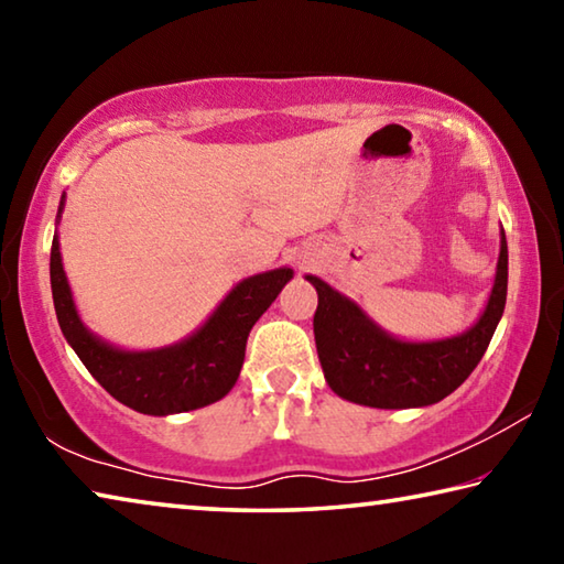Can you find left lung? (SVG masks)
<instances>
[{
    "mask_svg": "<svg viewBox=\"0 0 564 564\" xmlns=\"http://www.w3.org/2000/svg\"><path fill=\"white\" fill-rule=\"evenodd\" d=\"M500 259L482 316L460 336L443 340H398L376 326L356 303L318 275H305L318 291L313 333L323 376L333 393L368 408L433 405L465 383L488 350L508 299V241L500 234Z\"/></svg>",
    "mask_w": 564,
    "mask_h": 564,
    "instance_id": "8db88e82",
    "label": "left lung"
}]
</instances>
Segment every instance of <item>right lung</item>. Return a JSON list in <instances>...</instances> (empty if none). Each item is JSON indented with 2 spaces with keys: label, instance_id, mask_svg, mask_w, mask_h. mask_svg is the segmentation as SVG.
<instances>
[{
  "label": "right lung",
  "instance_id": "obj_1",
  "mask_svg": "<svg viewBox=\"0 0 564 564\" xmlns=\"http://www.w3.org/2000/svg\"><path fill=\"white\" fill-rule=\"evenodd\" d=\"M62 208L64 196L59 214ZM50 275L56 321L64 338L99 386L139 413L171 415L212 405L236 386L248 333L293 279V271L275 269L243 279L194 336L156 350L113 348L84 326L66 281L56 234Z\"/></svg>",
  "mask_w": 564,
  "mask_h": 564
}]
</instances>
